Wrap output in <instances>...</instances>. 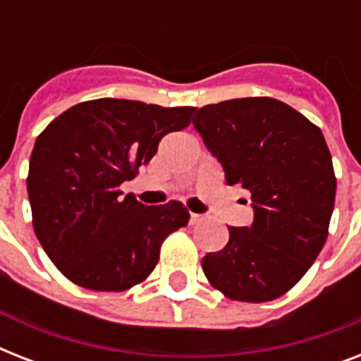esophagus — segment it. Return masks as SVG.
<instances>
[{
	"label": "esophagus",
	"instance_id": "1",
	"mask_svg": "<svg viewBox=\"0 0 361 361\" xmlns=\"http://www.w3.org/2000/svg\"><path fill=\"white\" fill-rule=\"evenodd\" d=\"M204 219H206L204 215H200V214H191V225H200V223H202Z\"/></svg>",
	"mask_w": 361,
	"mask_h": 361
}]
</instances>
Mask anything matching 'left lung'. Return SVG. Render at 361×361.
Here are the masks:
<instances>
[{
	"mask_svg": "<svg viewBox=\"0 0 361 361\" xmlns=\"http://www.w3.org/2000/svg\"><path fill=\"white\" fill-rule=\"evenodd\" d=\"M195 129L251 192V226L202 258L209 285L236 302L262 303L290 290L324 247L336 204V172L322 130L288 104L245 97L195 109Z\"/></svg>",
	"mask_w": 361,
	"mask_h": 361,
	"instance_id": "obj_1",
	"label": "left lung"
}]
</instances>
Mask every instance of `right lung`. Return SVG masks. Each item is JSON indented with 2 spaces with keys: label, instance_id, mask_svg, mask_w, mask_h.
Returning a JSON list of instances; mask_svg holds the SVG:
<instances>
[{
  "label": "right lung",
  "instance_id": "obj_1",
  "mask_svg": "<svg viewBox=\"0 0 361 361\" xmlns=\"http://www.w3.org/2000/svg\"><path fill=\"white\" fill-rule=\"evenodd\" d=\"M192 106L127 99L71 106L37 136L27 195L37 240L75 285L121 292L159 262L163 241L189 223L178 200L144 206L121 183L155 155L159 140L191 123Z\"/></svg>",
  "mask_w": 361,
  "mask_h": 361
}]
</instances>
